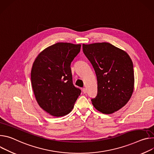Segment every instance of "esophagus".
I'll return each instance as SVG.
<instances>
[{"instance_id": "1", "label": "esophagus", "mask_w": 154, "mask_h": 154, "mask_svg": "<svg viewBox=\"0 0 154 154\" xmlns=\"http://www.w3.org/2000/svg\"><path fill=\"white\" fill-rule=\"evenodd\" d=\"M82 92L84 94H86L87 92V89L86 88H83L82 89Z\"/></svg>"}]
</instances>
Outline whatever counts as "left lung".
I'll list each match as a JSON object with an SVG mask.
<instances>
[{
	"label": "left lung",
	"instance_id": "1",
	"mask_svg": "<svg viewBox=\"0 0 154 154\" xmlns=\"http://www.w3.org/2000/svg\"><path fill=\"white\" fill-rule=\"evenodd\" d=\"M83 53L92 65L97 79V95L94 106L111 114L125 106L133 92V62L124 51L103 42L82 45Z\"/></svg>",
	"mask_w": 154,
	"mask_h": 154
}]
</instances>
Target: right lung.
<instances>
[{"label":"right lung","instance_id":"obj_1","mask_svg":"<svg viewBox=\"0 0 154 154\" xmlns=\"http://www.w3.org/2000/svg\"><path fill=\"white\" fill-rule=\"evenodd\" d=\"M81 45L57 43L41 52L34 61L31 82L39 106L53 116L70 113L81 91L73 83L70 65Z\"/></svg>","mask_w":154,"mask_h":154}]
</instances>
